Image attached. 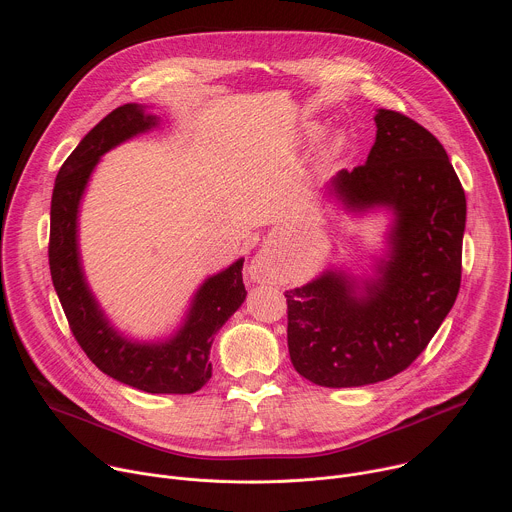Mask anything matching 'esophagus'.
I'll use <instances>...</instances> for the list:
<instances>
[{"instance_id": "34e87169", "label": "esophagus", "mask_w": 512, "mask_h": 512, "mask_svg": "<svg viewBox=\"0 0 512 512\" xmlns=\"http://www.w3.org/2000/svg\"><path fill=\"white\" fill-rule=\"evenodd\" d=\"M247 271H249L251 281H255V283L269 281L271 279V259H269V255L267 253L255 255V259L251 261Z\"/></svg>"}]
</instances>
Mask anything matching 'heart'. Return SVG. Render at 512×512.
<instances>
[{
  "label": "heart",
  "mask_w": 512,
  "mask_h": 512,
  "mask_svg": "<svg viewBox=\"0 0 512 512\" xmlns=\"http://www.w3.org/2000/svg\"><path fill=\"white\" fill-rule=\"evenodd\" d=\"M316 135H320V127H318V125H314V127L308 129V137H310V139H314ZM344 148H346V135H344V133H334V135L326 141V145H324L322 158H324V160H332V158L340 156V154L344 152Z\"/></svg>",
  "instance_id": "heart-1"
}]
</instances>
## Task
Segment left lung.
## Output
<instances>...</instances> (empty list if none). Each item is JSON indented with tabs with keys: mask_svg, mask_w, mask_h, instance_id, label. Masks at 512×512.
Wrapping results in <instances>:
<instances>
[{
	"mask_svg": "<svg viewBox=\"0 0 512 512\" xmlns=\"http://www.w3.org/2000/svg\"><path fill=\"white\" fill-rule=\"evenodd\" d=\"M362 166L326 194L344 210H387V251L371 277L326 269L285 291L294 369L322 387H362L405 371L450 314L462 279L464 188L444 145L413 119L379 109Z\"/></svg>",
	"mask_w": 512,
	"mask_h": 512,
	"instance_id": "1",
	"label": "left lung"
}]
</instances>
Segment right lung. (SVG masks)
Segmentation results:
<instances>
[{"instance_id":"obj_1","label":"right lung","mask_w":512,"mask_h":512,"mask_svg":"<svg viewBox=\"0 0 512 512\" xmlns=\"http://www.w3.org/2000/svg\"><path fill=\"white\" fill-rule=\"evenodd\" d=\"M158 125L160 117L145 111L143 105L127 103L81 139L54 182L48 261L70 330L99 371L145 393L186 395L202 389L212 377L208 356L214 334L247 298L241 273L245 259L204 279L172 336L139 342L123 336L109 322L87 283L79 251V208L101 156Z\"/></svg>"}]
</instances>
